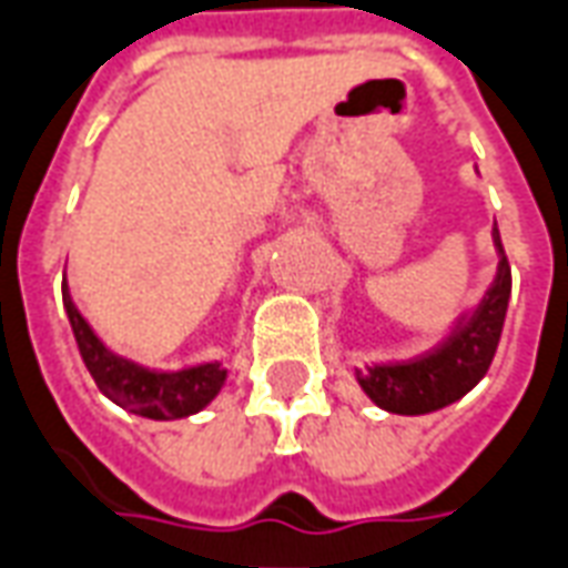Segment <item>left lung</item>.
<instances>
[{
	"instance_id": "left-lung-1",
	"label": "left lung",
	"mask_w": 568,
	"mask_h": 568,
	"mask_svg": "<svg viewBox=\"0 0 568 568\" xmlns=\"http://www.w3.org/2000/svg\"><path fill=\"white\" fill-rule=\"evenodd\" d=\"M498 251V268L484 300L462 312L446 329V336L432 352H422L406 361H382L355 367L361 392L385 413L397 416H425L434 409L456 404L458 397L484 379L496 357L505 315L510 300V265L501 247L498 226L493 229Z\"/></svg>"
}]
</instances>
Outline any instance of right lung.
Here are the masks:
<instances>
[{
  "label": "right lung",
  "instance_id": "right-lung-1",
  "mask_svg": "<svg viewBox=\"0 0 568 568\" xmlns=\"http://www.w3.org/2000/svg\"><path fill=\"white\" fill-rule=\"evenodd\" d=\"M63 308L91 379L98 382V388L112 404H119L134 416L155 422L186 419L201 413L226 385L229 369L223 367V361H204L183 369H149L131 357L115 355L75 308L67 281H63Z\"/></svg>",
  "mask_w": 568,
  "mask_h": 568
}]
</instances>
